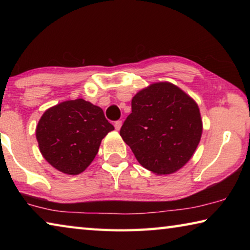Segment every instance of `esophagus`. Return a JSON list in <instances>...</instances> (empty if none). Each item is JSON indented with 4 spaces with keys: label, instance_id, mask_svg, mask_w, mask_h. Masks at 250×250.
<instances>
[{
    "label": "esophagus",
    "instance_id": "1",
    "mask_svg": "<svg viewBox=\"0 0 250 250\" xmlns=\"http://www.w3.org/2000/svg\"><path fill=\"white\" fill-rule=\"evenodd\" d=\"M121 125H122V121L118 120V121L115 122V128H116L117 131H119L121 129Z\"/></svg>",
    "mask_w": 250,
    "mask_h": 250
}]
</instances>
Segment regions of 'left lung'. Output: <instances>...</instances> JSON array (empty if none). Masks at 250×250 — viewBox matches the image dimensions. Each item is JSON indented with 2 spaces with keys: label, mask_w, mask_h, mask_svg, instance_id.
<instances>
[{
  "label": "left lung",
  "mask_w": 250,
  "mask_h": 250,
  "mask_svg": "<svg viewBox=\"0 0 250 250\" xmlns=\"http://www.w3.org/2000/svg\"><path fill=\"white\" fill-rule=\"evenodd\" d=\"M120 135L135 159L158 175L183 167L200 143L203 124L197 104L171 83H155L135 95Z\"/></svg>",
  "instance_id": "obj_1"
}]
</instances>
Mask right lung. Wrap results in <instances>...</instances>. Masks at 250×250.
<instances>
[{
  "label": "right lung",
  "instance_id": "1",
  "mask_svg": "<svg viewBox=\"0 0 250 250\" xmlns=\"http://www.w3.org/2000/svg\"><path fill=\"white\" fill-rule=\"evenodd\" d=\"M112 130L98 105L83 99L67 100L44 112L36 126V139L50 166L77 175L90 166L101 140Z\"/></svg>",
  "mask_w": 250,
  "mask_h": 250
}]
</instances>
